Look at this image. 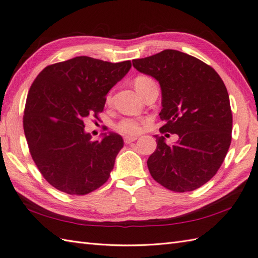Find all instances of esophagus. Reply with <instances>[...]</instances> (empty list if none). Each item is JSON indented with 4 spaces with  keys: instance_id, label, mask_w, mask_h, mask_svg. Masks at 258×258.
<instances>
[{
    "instance_id": "1",
    "label": "esophagus",
    "mask_w": 258,
    "mask_h": 258,
    "mask_svg": "<svg viewBox=\"0 0 258 258\" xmlns=\"http://www.w3.org/2000/svg\"><path fill=\"white\" fill-rule=\"evenodd\" d=\"M137 140V136H132V135H126L124 136V142L126 144H130L132 142H135Z\"/></svg>"
}]
</instances>
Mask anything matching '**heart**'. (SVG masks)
<instances>
[{
    "label": "heart",
    "mask_w": 258,
    "mask_h": 258,
    "mask_svg": "<svg viewBox=\"0 0 258 258\" xmlns=\"http://www.w3.org/2000/svg\"><path fill=\"white\" fill-rule=\"evenodd\" d=\"M151 80L149 78L146 77H139L136 78L135 80V88H139L140 86H142L143 83H145L146 81ZM110 97H107V100H109ZM116 128L118 132H121L123 134H130V135H134L140 133L142 126H141V122L137 118H133V117H127V118H123L121 121L118 122V124L116 125Z\"/></svg>",
    "instance_id": "b5f03b06"
}]
</instances>
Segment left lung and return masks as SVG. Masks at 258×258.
Segmentation results:
<instances>
[{"label": "left lung", "mask_w": 258, "mask_h": 258, "mask_svg": "<svg viewBox=\"0 0 258 258\" xmlns=\"http://www.w3.org/2000/svg\"><path fill=\"white\" fill-rule=\"evenodd\" d=\"M133 67L156 79L161 90V133L178 135L168 145L156 137L157 148L147 160L152 177L165 188L187 192L217 173L232 140L230 98L213 68L192 56L166 49L134 59Z\"/></svg>", "instance_id": "8db88e82"}]
</instances>
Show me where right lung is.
Segmentation results:
<instances>
[{"mask_svg": "<svg viewBox=\"0 0 258 258\" xmlns=\"http://www.w3.org/2000/svg\"><path fill=\"white\" fill-rule=\"evenodd\" d=\"M132 67L87 56L48 66L27 95L24 133L36 166L52 187L87 195L110 177L124 142L113 132L92 141L85 119L103 111L105 97Z\"/></svg>", "mask_w": 258, "mask_h": 258, "instance_id": "1", "label": "right lung"}]
</instances>
